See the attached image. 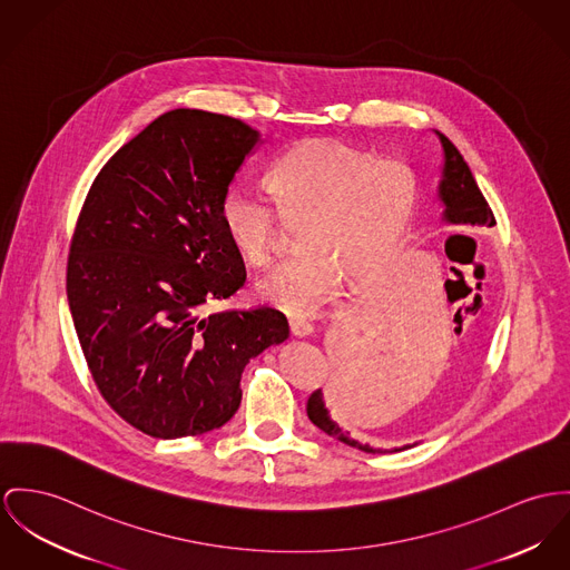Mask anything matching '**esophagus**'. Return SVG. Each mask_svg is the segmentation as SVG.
<instances>
[{"label":"esophagus","instance_id":"esophagus-1","mask_svg":"<svg viewBox=\"0 0 570 570\" xmlns=\"http://www.w3.org/2000/svg\"><path fill=\"white\" fill-rule=\"evenodd\" d=\"M314 327L307 321H299V318H291V334L297 338H307L312 336Z\"/></svg>","mask_w":570,"mask_h":570}]
</instances>
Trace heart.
I'll use <instances>...</instances> for the list:
<instances>
[{"label": "heart", "mask_w": 570, "mask_h": 570, "mask_svg": "<svg viewBox=\"0 0 570 570\" xmlns=\"http://www.w3.org/2000/svg\"><path fill=\"white\" fill-rule=\"evenodd\" d=\"M268 193L232 184L220 199V225L236 254L252 264L275 258L282 223L302 227L293 263L256 286L264 304L293 316L323 306L338 279L360 288L401 252L419 208L412 171L338 140H306L268 171Z\"/></svg>", "instance_id": "b5f03b06"}]
</instances>
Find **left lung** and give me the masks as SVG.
<instances>
[{"instance_id": "1", "label": "left lung", "mask_w": 570, "mask_h": 570, "mask_svg": "<svg viewBox=\"0 0 570 570\" xmlns=\"http://www.w3.org/2000/svg\"><path fill=\"white\" fill-rule=\"evenodd\" d=\"M436 134L444 154L442 179L439 184V197L444 206L442 219L453 225H494V215L483 199L482 190L462 154L444 134ZM334 351L336 360L332 377L325 393L318 389L309 394L307 419L332 439L341 440L364 453H382V449H373L371 444H362L351 439L350 432H345L341 423H345L343 414L364 403V399L386 377V368L391 364L389 347L384 341L373 338L371 334L362 336L360 330H353L336 338Z\"/></svg>"}]
</instances>
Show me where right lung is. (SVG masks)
<instances>
[{
    "label": "right lung",
    "mask_w": 570,
    "mask_h": 570,
    "mask_svg": "<svg viewBox=\"0 0 570 570\" xmlns=\"http://www.w3.org/2000/svg\"><path fill=\"white\" fill-rule=\"evenodd\" d=\"M258 142L238 119L177 108L126 142L88 190L69 307L99 393L147 436L225 425L247 362L288 338L273 307L208 312L247 277L219 208Z\"/></svg>",
    "instance_id": "obj_1"
}]
</instances>
